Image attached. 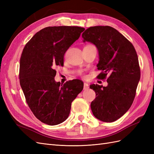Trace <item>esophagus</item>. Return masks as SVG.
Listing matches in <instances>:
<instances>
[{"instance_id": "1", "label": "esophagus", "mask_w": 154, "mask_h": 154, "mask_svg": "<svg viewBox=\"0 0 154 154\" xmlns=\"http://www.w3.org/2000/svg\"><path fill=\"white\" fill-rule=\"evenodd\" d=\"M88 85L86 82H84V85H83V90H87L88 89Z\"/></svg>"}]
</instances>
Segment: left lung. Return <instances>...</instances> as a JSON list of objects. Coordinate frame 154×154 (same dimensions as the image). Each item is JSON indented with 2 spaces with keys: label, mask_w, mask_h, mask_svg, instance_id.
<instances>
[{
  "label": "left lung",
  "mask_w": 154,
  "mask_h": 154,
  "mask_svg": "<svg viewBox=\"0 0 154 154\" xmlns=\"http://www.w3.org/2000/svg\"><path fill=\"white\" fill-rule=\"evenodd\" d=\"M83 42L94 44L98 50L97 67L102 71L97 78L108 75V85H90L96 92L91 104L95 117L103 122H115L131 106L140 80L137 54L133 45L110 26H94L82 34Z\"/></svg>",
  "instance_id": "8db88e82"
}]
</instances>
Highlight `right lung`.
Returning a JSON list of instances; mask_svg holds the SVG:
<instances>
[{
	"instance_id": "right-lung-1",
	"label": "right lung",
	"mask_w": 154,
	"mask_h": 154,
	"mask_svg": "<svg viewBox=\"0 0 154 154\" xmlns=\"http://www.w3.org/2000/svg\"><path fill=\"white\" fill-rule=\"evenodd\" d=\"M85 28L53 26L41 29L23 49L20 60V84L32 112L40 122L57 125L66 121L71 103L83 88L80 80L61 85L54 80L55 67L63 66L67 50Z\"/></svg>"
}]
</instances>
